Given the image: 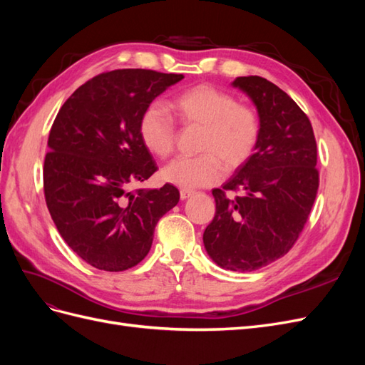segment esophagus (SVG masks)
I'll list each match as a JSON object with an SVG mask.
<instances>
[{
  "instance_id": "obj_1",
  "label": "esophagus",
  "mask_w": 365,
  "mask_h": 365,
  "mask_svg": "<svg viewBox=\"0 0 365 365\" xmlns=\"http://www.w3.org/2000/svg\"><path fill=\"white\" fill-rule=\"evenodd\" d=\"M192 195H195V192H193V190H185V189H181V190H180V196H181V200H182V201L189 200V197H190Z\"/></svg>"
}]
</instances>
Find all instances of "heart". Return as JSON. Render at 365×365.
I'll list each match as a JSON object with an SVG mask.
<instances>
[{
    "label": "heart",
    "mask_w": 365,
    "mask_h": 365,
    "mask_svg": "<svg viewBox=\"0 0 365 365\" xmlns=\"http://www.w3.org/2000/svg\"><path fill=\"white\" fill-rule=\"evenodd\" d=\"M170 108L184 128H200V155L178 158L165 165L161 178L180 189L192 190L217 182L222 172H235L256 152L262 121L250 105L220 88L201 83L176 94ZM140 140L153 157L168 158L176 146V128L158 105H149L138 121Z\"/></svg>",
    "instance_id": "heart-1"
}]
</instances>
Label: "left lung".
Masks as SVG:
<instances>
[{"label":"left lung","instance_id":"8db88e82","mask_svg":"<svg viewBox=\"0 0 365 365\" xmlns=\"http://www.w3.org/2000/svg\"><path fill=\"white\" fill-rule=\"evenodd\" d=\"M262 121L250 161L212 193L216 215L204 247L219 267L256 271L283 257L307 222L318 192L317 141L307 115L277 85L259 76L237 77ZM227 191L240 195L233 198Z\"/></svg>","mask_w":365,"mask_h":365}]
</instances>
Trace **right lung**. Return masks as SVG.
Segmentation results:
<instances>
[{
    "instance_id": "1",
    "label": "right lung",
    "mask_w": 365,
    "mask_h": 365,
    "mask_svg": "<svg viewBox=\"0 0 365 365\" xmlns=\"http://www.w3.org/2000/svg\"><path fill=\"white\" fill-rule=\"evenodd\" d=\"M182 74L102 73L67 98L48 135L43 195L54 225L88 264L126 271L148 256L153 230L180 201L172 184L134 189L158 170L143 146V111Z\"/></svg>"
}]
</instances>
